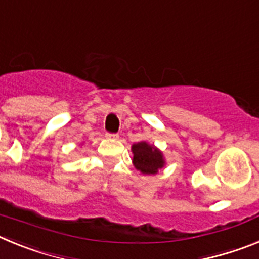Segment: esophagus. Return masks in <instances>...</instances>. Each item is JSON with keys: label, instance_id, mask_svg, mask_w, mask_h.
<instances>
[{"label": "esophagus", "instance_id": "34e87169", "mask_svg": "<svg viewBox=\"0 0 259 259\" xmlns=\"http://www.w3.org/2000/svg\"><path fill=\"white\" fill-rule=\"evenodd\" d=\"M106 137H109V139H118V134H111V132H106Z\"/></svg>", "mask_w": 259, "mask_h": 259}]
</instances>
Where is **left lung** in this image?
<instances>
[{"mask_svg": "<svg viewBox=\"0 0 259 259\" xmlns=\"http://www.w3.org/2000/svg\"><path fill=\"white\" fill-rule=\"evenodd\" d=\"M134 153V164L137 170L143 174H157L163 167L162 153L155 149L153 145L146 143H137L132 146Z\"/></svg>", "mask_w": 259, "mask_h": 259, "instance_id": "left-lung-1", "label": "left lung"}]
</instances>
